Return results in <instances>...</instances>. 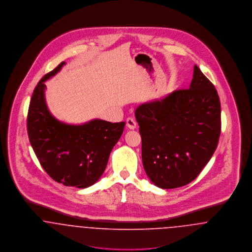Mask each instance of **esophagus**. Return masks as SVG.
Instances as JSON below:
<instances>
[{"instance_id":"1","label":"esophagus","mask_w":252,"mask_h":252,"mask_svg":"<svg viewBox=\"0 0 252 252\" xmlns=\"http://www.w3.org/2000/svg\"><path fill=\"white\" fill-rule=\"evenodd\" d=\"M136 126H137V124H136V122L134 121V119H132V118H127L126 119V126L129 129H135Z\"/></svg>"}]
</instances>
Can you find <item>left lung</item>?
<instances>
[{"label": "left lung", "mask_w": 252, "mask_h": 252, "mask_svg": "<svg viewBox=\"0 0 252 252\" xmlns=\"http://www.w3.org/2000/svg\"><path fill=\"white\" fill-rule=\"evenodd\" d=\"M135 117L144 171L158 188L190 183L216 151L221 131L220 100L196 65L189 89L140 105Z\"/></svg>", "instance_id": "obj_1"}]
</instances>
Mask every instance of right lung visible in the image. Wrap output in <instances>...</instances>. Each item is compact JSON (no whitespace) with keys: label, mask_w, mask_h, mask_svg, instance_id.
<instances>
[{"label":"right lung","mask_w":252,"mask_h":252,"mask_svg":"<svg viewBox=\"0 0 252 252\" xmlns=\"http://www.w3.org/2000/svg\"><path fill=\"white\" fill-rule=\"evenodd\" d=\"M64 65L61 62L36 85L27 115L28 137L41 166L53 180L65 186L88 188L103 175L126 123L94 119L70 125L58 120L47 107L44 82Z\"/></svg>","instance_id":"right-lung-1"}]
</instances>
